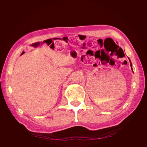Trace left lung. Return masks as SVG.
<instances>
[{
	"mask_svg": "<svg viewBox=\"0 0 147 147\" xmlns=\"http://www.w3.org/2000/svg\"><path fill=\"white\" fill-rule=\"evenodd\" d=\"M129 61H130V63H131V69H132V63H131V60L129 59ZM133 71V70H132Z\"/></svg>",
	"mask_w": 147,
	"mask_h": 147,
	"instance_id": "1",
	"label": "left lung"
}]
</instances>
